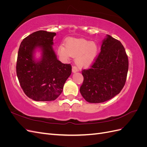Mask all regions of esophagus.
Listing matches in <instances>:
<instances>
[{"label": "esophagus", "instance_id": "1", "mask_svg": "<svg viewBox=\"0 0 147 147\" xmlns=\"http://www.w3.org/2000/svg\"><path fill=\"white\" fill-rule=\"evenodd\" d=\"M77 71H78V69H77V67L75 66V65L72 66V72L75 73V72H77Z\"/></svg>", "mask_w": 147, "mask_h": 147}]
</instances>
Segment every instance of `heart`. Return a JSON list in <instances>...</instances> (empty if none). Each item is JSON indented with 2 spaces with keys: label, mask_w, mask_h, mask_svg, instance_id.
Here are the masks:
<instances>
[{
  "label": "heart",
  "mask_w": 147,
  "mask_h": 147,
  "mask_svg": "<svg viewBox=\"0 0 147 147\" xmlns=\"http://www.w3.org/2000/svg\"><path fill=\"white\" fill-rule=\"evenodd\" d=\"M57 48V53L64 60L70 56L75 57V62L80 68L87 67L94 61L98 51V47L94 42L83 38H69Z\"/></svg>",
  "instance_id": "obj_1"
}]
</instances>
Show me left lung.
Here are the masks:
<instances>
[{
	"label": "left lung",
	"mask_w": 147,
	"mask_h": 147,
	"mask_svg": "<svg viewBox=\"0 0 147 147\" xmlns=\"http://www.w3.org/2000/svg\"><path fill=\"white\" fill-rule=\"evenodd\" d=\"M129 67L123 45L107 35L100 52L91 67L82 70L83 82L80 91L90 103H101L118 94L125 84Z\"/></svg>",
	"instance_id": "8db88e82"
}]
</instances>
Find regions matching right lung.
<instances>
[{"mask_svg":"<svg viewBox=\"0 0 147 147\" xmlns=\"http://www.w3.org/2000/svg\"><path fill=\"white\" fill-rule=\"evenodd\" d=\"M56 34L38 30L21 42L18 53L16 74L25 94L36 101L54 100L61 94L64 84L72 73L70 64L57 60L53 50ZM42 50V57L35 61V49Z\"/></svg>","mask_w":147,"mask_h":147,"instance_id":"1","label":"right lung"}]
</instances>
